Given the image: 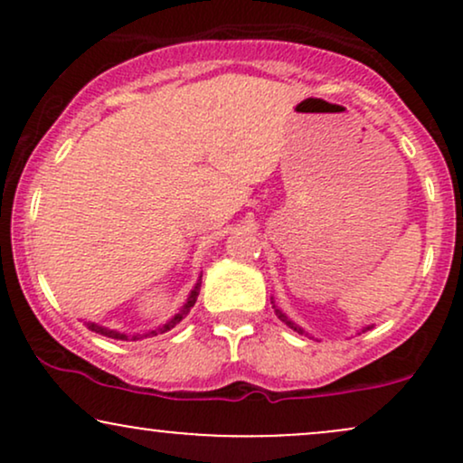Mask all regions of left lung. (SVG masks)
I'll use <instances>...</instances> for the list:
<instances>
[{
    "label": "left lung",
    "instance_id": "1",
    "mask_svg": "<svg viewBox=\"0 0 463 463\" xmlns=\"http://www.w3.org/2000/svg\"><path fill=\"white\" fill-rule=\"evenodd\" d=\"M276 316H279V317H280V320H283L285 324H289V326H291V328H294V331H298V333H302V328H298V326H296V324H294V322H289V320H287V317H285V316H283V313H280L279 309H276Z\"/></svg>",
    "mask_w": 463,
    "mask_h": 463
}]
</instances>
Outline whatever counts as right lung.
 <instances>
[{"label": "right lung", "mask_w": 463, "mask_h": 463, "mask_svg": "<svg viewBox=\"0 0 463 463\" xmlns=\"http://www.w3.org/2000/svg\"><path fill=\"white\" fill-rule=\"evenodd\" d=\"M198 294H200V283L194 287V291H191V296H189L187 305H184V307H183V311H180V313H176V316H174V317H172V320H169L167 324H163V326H161V328H156V331H152V333H150V337H152V335H158V333H165V331H172V328H174V326H176V324H178L180 320H183V317H184V316H187V313L191 311V307H194V305H195V300H198ZM84 324H87V326H89V328H91V331H95V333H99V335H106V337H113V339H128V337H126V335H124V333H117V331H110V328L98 326V324H93V322H84ZM132 339H139V337H137V335H135V337H132Z\"/></svg>", "instance_id": "right-lung-1"}]
</instances>
